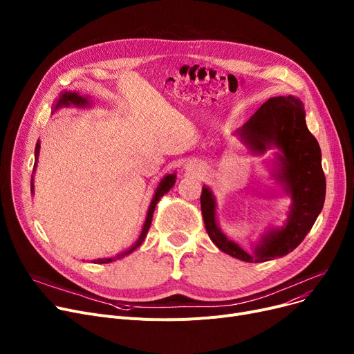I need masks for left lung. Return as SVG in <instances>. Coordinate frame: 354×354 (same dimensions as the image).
<instances>
[{
    "mask_svg": "<svg viewBox=\"0 0 354 354\" xmlns=\"http://www.w3.org/2000/svg\"><path fill=\"white\" fill-rule=\"evenodd\" d=\"M238 133L255 153H263L271 145L283 152L278 155L281 169L277 176L292 198L287 224L266 235L255 252L248 254L218 228L215 201L207 187L202 188L201 209L207 232L221 251L245 263H264L299 247L322 212L326 198L322 151L306 124L303 103L292 96L268 99Z\"/></svg>",
    "mask_w": 354,
    "mask_h": 354,
    "instance_id": "obj_1",
    "label": "left lung"
}]
</instances>
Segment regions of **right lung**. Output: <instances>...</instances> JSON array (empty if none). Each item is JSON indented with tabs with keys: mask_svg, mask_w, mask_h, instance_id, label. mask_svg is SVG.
I'll return each instance as SVG.
<instances>
[{
	"mask_svg": "<svg viewBox=\"0 0 354 354\" xmlns=\"http://www.w3.org/2000/svg\"><path fill=\"white\" fill-rule=\"evenodd\" d=\"M68 104H76V106H84V104H87V99H84V97H82V96H79L77 93H68V91H64L63 95L60 96V99H59V102H57V104H55V107L54 109H59V107H62V106H68ZM39 152H40V140L37 142V145H35V162H37V158H39ZM34 166H35V163H34ZM175 178H176V175H166L162 180H160V183H159V187H158V189H156V192H155V196H153V199H152V202H151V207H149V211H147V216H146V221H145V225H143V231H142V234H140V236H139V239H138V243L130 248L129 251H126V252H123L122 255H118V258H120V257H124V255H127V254H130L132 251H135L142 243H143V239H145V236H146V234H147V231H149V228H151V222H152V216H153V211H155V207H156V203L159 202V199H160V196H163L167 191H169L172 187H174V183H175ZM31 188H32V183H31ZM115 258H102V259H96V261H93L95 264H107V263H111L113 261Z\"/></svg>",
	"mask_w": 354,
	"mask_h": 354,
	"instance_id": "add662e5",
	"label": "right lung"
}]
</instances>
